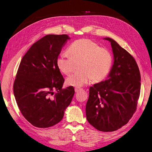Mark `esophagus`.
I'll list each match as a JSON object with an SVG mask.
<instances>
[{
	"mask_svg": "<svg viewBox=\"0 0 152 152\" xmlns=\"http://www.w3.org/2000/svg\"><path fill=\"white\" fill-rule=\"evenodd\" d=\"M80 90H81V89H80V88H75V91L76 93H77L78 91H80Z\"/></svg>",
	"mask_w": 152,
	"mask_h": 152,
	"instance_id": "obj_1",
	"label": "esophagus"
}]
</instances>
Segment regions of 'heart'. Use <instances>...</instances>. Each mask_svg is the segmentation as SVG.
<instances>
[{
	"label": "heart",
	"instance_id": "heart-1",
	"mask_svg": "<svg viewBox=\"0 0 152 152\" xmlns=\"http://www.w3.org/2000/svg\"><path fill=\"white\" fill-rule=\"evenodd\" d=\"M68 54L62 53L56 59L59 71L68 75L72 71L74 63L80 62V72L73 73L66 79L67 86L76 88L83 87L93 80L98 83L104 80L113 65V56L110 50L101 48L91 39H81L72 42Z\"/></svg>",
	"mask_w": 152,
	"mask_h": 152
}]
</instances>
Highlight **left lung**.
I'll return each mask as SVG.
<instances>
[{
  "mask_svg": "<svg viewBox=\"0 0 152 152\" xmlns=\"http://www.w3.org/2000/svg\"><path fill=\"white\" fill-rule=\"evenodd\" d=\"M114 63L108 79L89 88L86 119L98 130L114 132L125 125L137 110L141 76L136 61L113 39Z\"/></svg>",
  "mask_w": 152,
  "mask_h": 152,
  "instance_id": "left-lung-1",
  "label": "left lung"
}]
</instances>
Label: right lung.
Here are the masks:
<instances>
[{
    "label": "right lung",
    "mask_w": 152,
    "mask_h": 152,
    "mask_svg": "<svg viewBox=\"0 0 152 152\" xmlns=\"http://www.w3.org/2000/svg\"><path fill=\"white\" fill-rule=\"evenodd\" d=\"M69 39L66 34L46 35L33 44L20 61L13 85L14 96L22 115L36 127L58 123L74 96V87L62 88L64 79L56 66Z\"/></svg>",
    "instance_id": "add662e5"
}]
</instances>
